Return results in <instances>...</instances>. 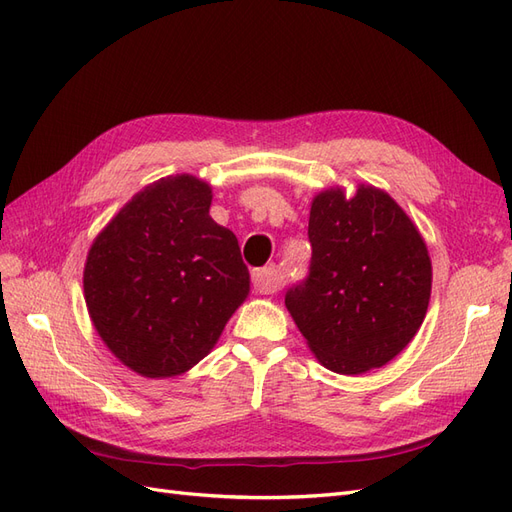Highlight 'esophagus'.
I'll list each match as a JSON object with an SVG mask.
<instances>
[{
	"instance_id": "1",
	"label": "esophagus",
	"mask_w": 512,
	"mask_h": 512,
	"mask_svg": "<svg viewBox=\"0 0 512 512\" xmlns=\"http://www.w3.org/2000/svg\"><path fill=\"white\" fill-rule=\"evenodd\" d=\"M252 282H254V288L262 294H273L277 290H282V273L277 271L273 265L271 267H262V269H256L252 273Z\"/></svg>"
}]
</instances>
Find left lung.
I'll list each match as a JSON object with an SVG mask.
<instances>
[{
    "mask_svg": "<svg viewBox=\"0 0 512 512\" xmlns=\"http://www.w3.org/2000/svg\"><path fill=\"white\" fill-rule=\"evenodd\" d=\"M307 235L312 267L286 307L309 350L344 376L393 361L431 297V258L410 215L374 185L354 196L335 185L314 196Z\"/></svg>",
    "mask_w": 512,
    "mask_h": 512,
    "instance_id": "obj_1",
    "label": "left lung"
}]
</instances>
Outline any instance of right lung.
Listing matches in <instances>:
<instances>
[{
	"mask_svg": "<svg viewBox=\"0 0 512 512\" xmlns=\"http://www.w3.org/2000/svg\"><path fill=\"white\" fill-rule=\"evenodd\" d=\"M194 175L149 183L87 252L85 303L106 348L145 378H173L213 350L250 294L237 237L209 215Z\"/></svg>",
	"mask_w": 512,
	"mask_h": 512,
	"instance_id": "1",
	"label": "right lung"
}]
</instances>
